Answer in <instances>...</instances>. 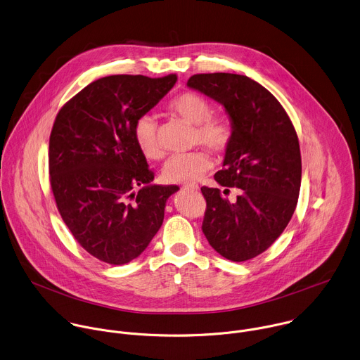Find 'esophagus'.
Masks as SVG:
<instances>
[{
  "mask_svg": "<svg viewBox=\"0 0 360 360\" xmlns=\"http://www.w3.org/2000/svg\"><path fill=\"white\" fill-rule=\"evenodd\" d=\"M182 188H184V189H188V191H198V189H199L198 184H193V182L184 184V185H182Z\"/></svg>",
  "mask_w": 360,
  "mask_h": 360,
  "instance_id": "1",
  "label": "esophagus"
}]
</instances>
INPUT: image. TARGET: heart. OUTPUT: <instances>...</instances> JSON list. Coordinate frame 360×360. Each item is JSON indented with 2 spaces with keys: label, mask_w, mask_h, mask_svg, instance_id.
I'll use <instances>...</instances> for the list:
<instances>
[{
  "label": "heart",
  "mask_w": 360,
  "mask_h": 360,
  "mask_svg": "<svg viewBox=\"0 0 360 360\" xmlns=\"http://www.w3.org/2000/svg\"><path fill=\"white\" fill-rule=\"evenodd\" d=\"M168 109L189 124H195L193 144H202L214 153H223L233 140V124L226 116L212 115L210 102L200 94L184 92L175 96ZM134 141L141 154L148 160H160L162 150L157 140V124L150 115L140 116L133 127ZM212 167L210 157L203 150L172 155L162 168L167 182L179 184L200 178Z\"/></svg>",
  "instance_id": "b5f03b06"
}]
</instances>
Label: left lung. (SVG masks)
<instances>
[{
	"label": "left lung",
	"instance_id": "left-lung-1",
	"mask_svg": "<svg viewBox=\"0 0 360 360\" xmlns=\"http://www.w3.org/2000/svg\"><path fill=\"white\" fill-rule=\"evenodd\" d=\"M189 88L224 106L233 124L219 185L238 188L236 202L217 188H202V224L209 244L224 258L244 262L266 251L289 224L300 192L302 155L296 130L279 101L247 75L195 74Z\"/></svg>",
	"mask_w": 360,
	"mask_h": 360
}]
</instances>
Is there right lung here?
I'll list each match as a JSON object with an SVG mask.
<instances>
[{
	"label": "right lung",
	"mask_w": 360,
	"mask_h": 360,
	"mask_svg": "<svg viewBox=\"0 0 360 360\" xmlns=\"http://www.w3.org/2000/svg\"><path fill=\"white\" fill-rule=\"evenodd\" d=\"M176 75L99 78L58 112L49 141L50 185L78 244L110 265L137 258L164 221L176 185H151L133 127L175 85ZM139 188L136 193L134 189Z\"/></svg>",
	"instance_id": "1"
}]
</instances>
